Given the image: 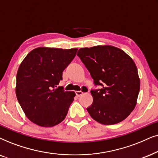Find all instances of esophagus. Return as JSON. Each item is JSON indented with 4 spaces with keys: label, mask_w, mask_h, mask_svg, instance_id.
<instances>
[{
    "label": "esophagus",
    "mask_w": 158,
    "mask_h": 158,
    "mask_svg": "<svg viewBox=\"0 0 158 158\" xmlns=\"http://www.w3.org/2000/svg\"><path fill=\"white\" fill-rule=\"evenodd\" d=\"M85 91H87V89L86 87H85ZM76 93V95H77V97H80L83 94L84 92H81V91H77L75 92Z\"/></svg>",
    "instance_id": "34e87169"
}]
</instances>
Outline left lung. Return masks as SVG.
Here are the masks:
<instances>
[{"instance_id": "left-lung-1", "label": "left lung", "mask_w": 158, "mask_h": 158, "mask_svg": "<svg viewBox=\"0 0 158 158\" xmlns=\"http://www.w3.org/2000/svg\"><path fill=\"white\" fill-rule=\"evenodd\" d=\"M77 56L89 71L95 85L93 102L87 110L101 124L113 125L129 116L136 105L140 79L135 63L116 47L98 45L82 48Z\"/></svg>"}]
</instances>
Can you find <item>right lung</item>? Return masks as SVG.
Listing matches in <instances>:
<instances>
[{
  "label": "right lung",
  "instance_id": "1",
  "mask_svg": "<svg viewBox=\"0 0 158 158\" xmlns=\"http://www.w3.org/2000/svg\"><path fill=\"white\" fill-rule=\"evenodd\" d=\"M77 50L37 48L21 63L16 74V98L26 116L35 124L52 127L66 118L76 94L57 85Z\"/></svg>",
  "mask_w": 158,
  "mask_h": 158
}]
</instances>
